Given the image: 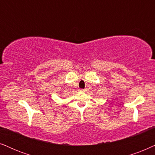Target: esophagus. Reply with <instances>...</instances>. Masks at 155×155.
Instances as JSON below:
<instances>
[{
	"label": "esophagus",
	"instance_id": "esophagus-1",
	"mask_svg": "<svg viewBox=\"0 0 155 155\" xmlns=\"http://www.w3.org/2000/svg\"><path fill=\"white\" fill-rule=\"evenodd\" d=\"M79 91L81 92V93H84V91H85V90H84V89H79Z\"/></svg>",
	"mask_w": 155,
	"mask_h": 155
}]
</instances>
